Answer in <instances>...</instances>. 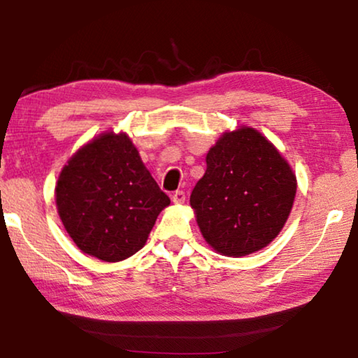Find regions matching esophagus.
Returning a JSON list of instances; mask_svg holds the SVG:
<instances>
[{
    "label": "esophagus",
    "mask_w": 358,
    "mask_h": 358,
    "mask_svg": "<svg viewBox=\"0 0 358 358\" xmlns=\"http://www.w3.org/2000/svg\"><path fill=\"white\" fill-rule=\"evenodd\" d=\"M172 201H173V203H183L186 201L185 191H175L172 196Z\"/></svg>",
    "instance_id": "obj_1"
}]
</instances>
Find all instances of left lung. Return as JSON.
I'll list each match as a JSON object with an SVG mask.
<instances>
[{
  "mask_svg": "<svg viewBox=\"0 0 358 358\" xmlns=\"http://www.w3.org/2000/svg\"><path fill=\"white\" fill-rule=\"evenodd\" d=\"M205 161L207 171L189 199L205 241L229 257L268 246L294 205L296 178L289 162L248 126L224 132Z\"/></svg>",
  "mask_w": 358,
  "mask_h": 358,
  "instance_id": "left-lung-1",
  "label": "left lung"
}]
</instances>
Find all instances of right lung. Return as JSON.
<instances>
[{"label": "right lung", "instance_id": "1", "mask_svg": "<svg viewBox=\"0 0 358 358\" xmlns=\"http://www.w3.org/2000/svg\"><path fill=\"white\" fill-rule=\"evenodd\" d=\"M57 210L78 250L104 262L147 243L171 199L151 177L126 132H102L72 155L55 186Z\"/></svg>", "mask_w": 358, "mask_h": 358}]
</instances>
